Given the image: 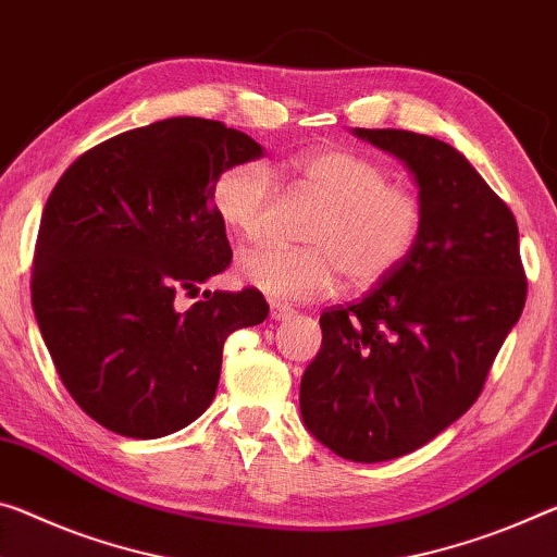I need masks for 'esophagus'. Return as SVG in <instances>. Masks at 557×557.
<instances>
[{
	"instance_id": "34e87169",
	"label": "esophagus",
	"mask_w": 557,
	"mask_h": 557,
	"mask_svg": "<svg viewBox=\"0 0 557 557\" xmlns=\"http://www.w3.org/2000/svg\"><path fill=\"white\" fill-rule=\"evenodd\" d=\"M295 314V310L289 305H282V302H272L270 305V317L275 322H282V320H289V317Z\"/></svg>"
}]
</instances>
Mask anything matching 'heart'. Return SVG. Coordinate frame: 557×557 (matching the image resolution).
I'll return each mask as SVG.
<instances>
[{"instance_id": "heart-1", "label": "heart", "mask_w": 557, "mask_h": 557, "mask_svg": "<svg viewBox=\"0 0 557 557\" xmlns=\"http://www.w3.org/2000/svg\"><path fill=\"white\" fill-rule=\"evenodd\" d=\"M302 188L324 206L312 220L302 250L255 247L243 252L235 275L272 299L305 302L349 285L374 287L417 250L423 206L417 193L389 181V171L349 148H320L299 158ZM220 223L240 240H258L277 202L275 175L260 161L223 168L210 188Z\"/></svg>"}]
</instances>
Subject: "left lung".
Masks as SVG:
<instances>
[{
  "label": "left lung",
  "mask_w": 557,
  "mask_h": 557,
  "mask_svg": "<svg viewBox=\"0 0 557 557\" xmlns=\"http://www.w3.org/2000/svg\"><path fill=\"white\" fill-rule=\"evenodd\" d=\"M355 134L409 165L423 231L364 299L322 312L299 411L330 451L376 463L417 451L471 409L528 280L513 213L456 148L401 128Z\"/></svg>",
  "instance_id": "1"
}]
</instances>
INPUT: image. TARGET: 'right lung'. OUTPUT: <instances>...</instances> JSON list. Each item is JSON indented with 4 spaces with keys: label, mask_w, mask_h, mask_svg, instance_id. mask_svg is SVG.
Returning a JSON list of instances; mask_svg holds the SVG:
<instances>
[{
    "label": "right lung",
    "mask_w": 557,
    "mask_h": 557,
    "mask_svg": "<svg viewBox=\"0 0 557 557\" xmlns=\"http://www.w3.org/2000/svg\"><path fill=\"white\" fill-rule=\"evenodd\" d=\"M262 148L225 123L178 116L88 148L51 190L34 247L32 307L66 392L103 429L158 438L213 401L223 344L268 320L262 293L175 295L233 260L210 188Z\"/></svg>",
    "instance_id": "add662e5"
}]
</instances>
